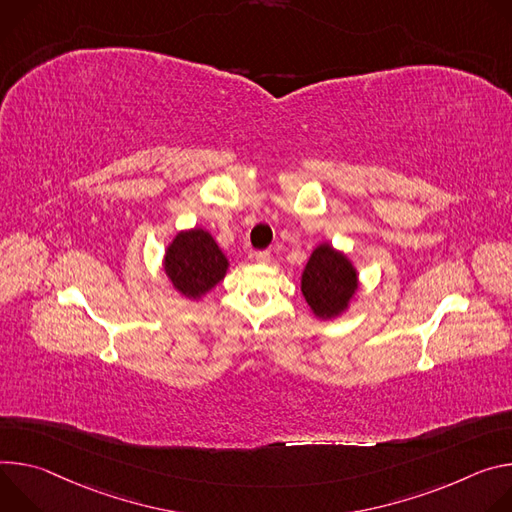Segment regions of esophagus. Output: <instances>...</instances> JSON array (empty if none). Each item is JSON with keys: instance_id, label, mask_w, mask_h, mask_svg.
<instances>
[{"instance_id": "obj_1", "label": "esophagus", "mask_w": 512, "mask_h": 512, "mask_svg": "<svg viewBox=\"0 0 512 512\" xmlns=\"http://www.w3.org/2000/svg\"><path fill=\"white\" fill-rule=\"evenodd\" d=\"M254 258L258 264H268L270 262V252L268 250H258L254 252Z\"/></svg>"}]
</instances>
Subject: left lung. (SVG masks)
Here are the masks:
<instances>
[{"label":"left lung","instance_id":"1","mask_svg":"<svg viewBox=\"0 0 512 512\" xmlns=\"http://www.w3.org/2000/svg\"><path fill=\"white\" fill-rule=\"evenodd\" d=\"M358 291V272L344 252L319 244L301 276V293L319 319L342 315Z\"/></svg>","mask_w":512,"mask_h":512}]
</instances>
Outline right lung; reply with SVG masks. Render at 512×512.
<instances>
[{"mask_svg":"<svg viewBox=\"0 0 512 512\" xmlns=\"http://www.w3.org/2000/svg\"><path fill=\"white\" fill-rule=\"evenodd\" d=\"M225 254L209 232L195 230L179 232L168 244L164 254V272L173 287L187 299H201L209 293L227 272Z\"/></svg>","mask_w":512,"mask_h":512,"instance_id":"right-lung-1","label":"right lung"}]
</instances>
